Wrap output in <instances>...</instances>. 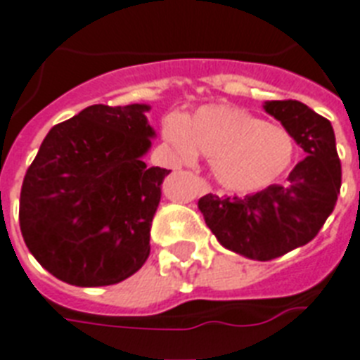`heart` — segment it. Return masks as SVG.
<instances>
[{"label":"heart","mask_w":360,"mask_h":360,"mask_svg":"<svg viewBox=\"0 0 360 360\" xmlns=\"http://www.w3.org/2000/svg\"><path fill=\"white\" fill-rule=\"evenodd\" d=\"M164 140L186 162L196 151L211 158L214 179L236 192L273 185L295 157V140L284 127L228 104L202 106L186 120L169 117Z\"/></svg>","instance_id":"1"}]
</instances>
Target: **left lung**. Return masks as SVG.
<instances>
[{
    "label": "left lung",
    "mask_w": 360,
    "mask_h": 360,
    "mask_svg": "<svg viewBox=\"0 0 360 360\" xmlns=\"http://www.w3.org/2000/svg\"><path fill=\"white\" fill-rule=\"evenodd\" d=\"M263 110L278 120L307 157L284 185L245 198H200L198 209L219 243L240 256L269 262L318 236L336 205L340 158L330 123L299 101H267Z\"/></svg>",
    "instance_id": "8db88e82"
}]
</instances>
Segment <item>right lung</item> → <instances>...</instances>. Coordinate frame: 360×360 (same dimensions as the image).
Masks as SVG:
<instances>
[{
  "instance_id": "1",
  "label": "right lung",
  "mask_w": 360,
  "mask_h": 360,
  "mask_svg": "<svg viewBox=\"0 0 360 360\" xmlns=\"http://www.w3.org/2000/svg\"><path fill=\"white\" fill-rule=\"evenodd\" d=\"M147 104H93L52 127L20 192V230L37 262L80 288L123 282L146 263L169 169L147 168Z\"/></svg>"
}]
</instances>
